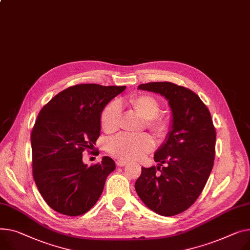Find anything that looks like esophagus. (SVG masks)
Listing matches in <instances>:
<instances>
[{"instance_id": "34e87169", "label": "esophagus", "mask_w": 250, "mask_h": 250, "mask_svg": "<svg viewBox=\"0 0 250 250\" xmlns=\"http://www.w3.org/2000/svg\"><path fill=\"white\" fill-rule=\"evenodd\" d=\"M126 164H127V162L123 161V160H119L118 162H116V165H118L119 167H124V166H125Z\"/></svg>"}]
</instances>
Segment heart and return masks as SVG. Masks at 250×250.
Masks as SVG:
<instances>
[{
    "label": "heart",
    "mask_w": 250,
    "mask_h": 250,
    "mask_svg": "<svg viewBox=\"0 0 250 250\" xmlns=\"http://www.w3.org/2000/svg\"><path fill=\"white\" fill-rule=\"evenodd\" d=\"M126 104L134 109L143 119L147 120V127L153 131L158 138H163L169 130V121L159 115L160 104L157 99L147 94H138L128 97L125 101ZM122 110L116 102L109 103L102 112V126L107 132H113L118 129L121 122ZM153 139L143 135L140 137H128L119 135L107 144L108 152L119 159L125 161L138 160L153 151Z\"/></svg>",
    "instance_id": "obj_1"
}]
</instances>
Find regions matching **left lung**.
Wrapping results in <instances>:
<instances>
[{
  "instance_id": "8db88e82",
  "label": "left lung",
  "mask_w": 250,
  "mask_h": 250,
  "mask_svg": "<svg viewBox=\"0 0 250 250\" xmlns=\"http://www.w3.org/2000/svg\"><path fill=\"white\" fill-rule=\"evenodd\" d=\"M138 88L164 96L172 120L154 155L157 168L143 167L135 188L147 208L174 216L187 210L206 185L215 158V127L207 106L190 89L171 82H149Z\"/></svg>"
}]
</instances>
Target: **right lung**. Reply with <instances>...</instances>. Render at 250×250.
Masks as SVG:
<instances>
[{"label":"right lung","instance_id":"add662e5","mask_svg":"<svg viewBox=\"0 0 250 250\" xmlns=\"http://www.w3.org/2000/svg\"><path fill=\"white\" fill-rule=\"evenodd\" d=\"M125 86L78 84L55 95L39 112L31 135L33 177L45 202L58 213H86L101 197L115 163L82 161L101 134L102 112Z\"/></svg>","mask_w":250,"mask_h":250}]
</instances>
